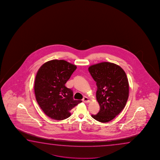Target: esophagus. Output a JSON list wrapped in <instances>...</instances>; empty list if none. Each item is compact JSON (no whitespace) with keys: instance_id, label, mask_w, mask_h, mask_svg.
Returning a JSON list of instances; mask_svg holds the SVG:
<instances>
[{"instance_id":"esophagus-1","label":"esophagus","mask_w":160,"mask_h":160,"mask_svg":"<svg viewBox=\"0 0 160 160\" xmlns=\"http://www.w3.org/2000/svg\"><path fill=\"white\" fill-rule=\"evenodd\" d=\"M83 101L85 102V103H88V102H90V100H89V98H87V97H84L83 98Z\"/></svg>"}]
</instances>
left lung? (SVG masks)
<instances>
[{"label": "left lung", "instance_id": "obj_1", "mask_svg": "<svg viewBox=\"0 0 160 160\" xmlns=\"http://www.w3.org/2000/svg\"><path fill=\"white\" fill-rule=\"evenodd\" d=\"M88 71L96 82V98L100 110L92 118L101 122L114 119L124 108L129 97V83L124 70L114 63L91 65Z\"/></svg>", "mask_w": 160, "mask_h": 160}]
</instances>
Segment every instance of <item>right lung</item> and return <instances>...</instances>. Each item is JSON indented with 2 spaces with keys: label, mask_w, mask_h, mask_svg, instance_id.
Returning <instances> with one entry per match:
<instances>
[{
  "label": "right lung",
  "mask_w": 160,
  "mask_h": 160,
  "mask_svg": "<svg viewBox=\"0 0 160 160\" xmlns=\"http://www.w3.org/2000/svg\"><path fill=\"white\" fill-rule=\"evenodd\" d=\"M77 69L64 60L44 63L36 76V99L43 112L52 119L62 120L71 116V111L81 100L73 99V91L65 84Z\"/></svg>",
  "instance_id": "1"
}]
</instances>
